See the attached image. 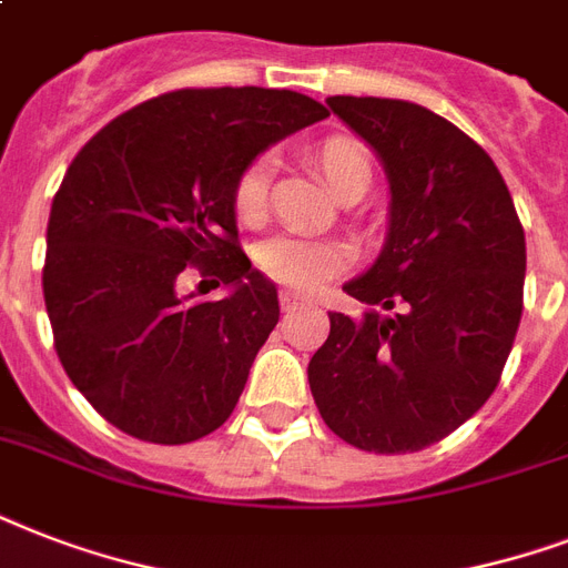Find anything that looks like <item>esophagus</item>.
Returning a JSON list of instances; mask_svg holds the SVG:
<instances>
[{
    "mask_svg": "<svg viewBox=\"0 0 568 568\" xmlns=\"http://www.w3.org/2000/svg\"><path fill=\"white\" fill-rule=\"evenodd\" d=\"M280 306H283V312H294L297 306H303V297L294 292H283L280 294Z\"/></svg>",
    "mask_w": 568,
    "mask_h": 568,
    "instance_id": "1",
    "label": "esophagus"
}]
</instances>
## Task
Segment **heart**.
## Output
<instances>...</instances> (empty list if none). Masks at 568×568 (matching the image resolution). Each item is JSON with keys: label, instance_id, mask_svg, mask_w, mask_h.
<instances>
[{"label": "heart", "instance_id": "obj_1", "mask_svg": "<svg viewBox=\"0 0 568 568\" xmlns=\"http://www.w3.org/2000/svg\"><path fill=\"white\" fill-rule=\"evenodd\" d=\"M324 180L342 200L347 196H363L372 185V162L354 138H327L324 144L315 146L312 153ZM271 159L262 155L250 162L235 180L232 189V212L241 223L256 226L267 212V191H271ZM258 267L265 271L274 283H283L297 292H315L321 285L342 274L347 256L336 244L327 241L303 239V235H274L258 247Z\"/></svg>", "mask_w": 568, "mask_h": 568}]
</instances>
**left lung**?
<instances>
[{
    "label": "left lung",
    "mask_w": 568,
    "mask_h": 568,
    "mask_svg": "<svg viewBox=\"0 0 568 568\" xmlns=\"http://www.w3.org/2000/svg\"><path fill=\"white\" fill-rule=\"evenodd\" d=\"M386 171L388 235L329 312L310 388L338 439L413 454L468 422L501 379L521 321L525 230L495 162L424 105L329 97Z\"/></svg>",
    "instance_id": "obj_1"
}]
</instances>
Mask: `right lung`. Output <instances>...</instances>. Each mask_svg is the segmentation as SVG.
<instances>
[{"mask_svg":"<svg viewBox=\"0 0 568 568\" xmlns=\"http://www.w3.org/2000/svg\"><path fill=\"white\" fill-rule=\"evenodd\" d=\"M329 118L274 88H182L102 126L67 168L47 226L43 301L58 359L118 430L185 445L217 430L280 321L239 247L232 189L285 135ZM189 264L232 284L179 292Z\"/></svg>","mask_w":568,"mask_h":568,"instance_id":"obj_1","label":"right lung"}]
</instances>
